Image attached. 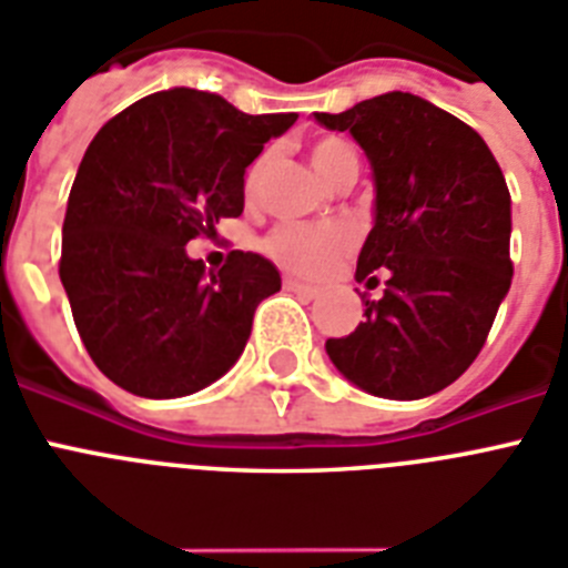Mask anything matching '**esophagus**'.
Instances as JSON below:
<instances>
[{
	"label": "esophagus",
	"mask_w": 568,
	"mask_h": 568,
	"mask_svg": "<svg viewBox=\"0 0 568 568\" xmlns=\"http://www.w3.org/2000/svg\"><path fill=\"white\" fill-rule=\"evenodd\" d=\"M283 285H285V288H288V292L300 294V297H306V300H315V297H317V288H315V285L300 283L297 276H285Z\"/></svg>",
	"instance_id": "34e87169"
}]
</instances>
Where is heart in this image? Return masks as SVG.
<instances>
[{
  "instance_id": "1",
  "label": "heart",
  "mask_w": 568,
  "mask_h": 568,
  "mask_svg": "<svg viewBox=\"0 0 568 568\" xmlns=\"http://www.w3.org/2000/svg\"><path fill=\"white\" fill-rule=\"evenodd\" d=\"M312 165H315L317 178L324 183H335L341 174L356 172L358 174V156L349 149L347 142L338 136H324V140L312 142L308 149ZM271 154L262 151L244 172V197L256 201L265 183V172H268ZM265 253L276 265L294 271L303 276H317L329 271L335 262H341L353 247V236L349 230L338 227V224H283V227L271 230L265 242H262Z\"/></svg>"
}]
</instances>
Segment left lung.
<instances>
[{
	"label": "left lung",
	"instance_id": "obj_1",
	"mask_svg": "<svg viewBox=\"0 0 568 568\" xmlns=\"http://www.w3.org/2000/svg\"><path fill=\"white\" fill-rule=\"evenodd\" d=\"M349 131L371 160L376 219L356 280L385 294L364 321L326 341L353 385L385 399H423L481 353L514 276L510 192L487 142L412 92H385L344 113H315Z\"/></svg>",
	"mask_w": 568,
	"mask_h": 568
}]
</instances>
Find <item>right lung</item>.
<instances>
[{"mask_svg":"<svg viewBox=\"0 0 568 568\" xmlns=\"http://www.w3.org/2000/svg\"><path fill=\"white\" fill-rule=\"evenodd\" d=\"M294 122L174 87L95 133L69 192L58 271L87 353L119 388L174 399L239 362L280 271L244 251L206 271L186 244L242 215L247 165Z\"/></svg>","mask_w":568,"mask_h":568,"instance_id":"add662e5","label":"right lung"}]
</instances>
